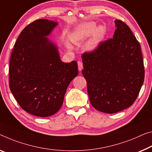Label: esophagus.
<instances>
[{
	"label": "esophagus",
	"mask_w": 152,
	"mask_h": 152,
	"mask_svg": "<svg viewBox=\"0 0 152 152\" xmlns=\"http://www.w3.org/2000/svg\"><path fill=\"white\" fill-rule=\"evenodd\" d=\"M77 64H78V69L79 71H81V70L83 69V63L81 62V61H79L77 62Z\"/></svg>",
	"instance_id": "34e87169"
}]
</instances>
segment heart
I'll return each mask as SVG.
<instances>
[{
    "label": "heart",
    "mask_w": 152,
    "mask_h": 152,
    "mask_svg": "<svg viewBox=\"0 0 152 152\" xmlns=\"http://www.w3.org/2000/svg\"><path fill=\"white\" fill-rule=\"evenodd\" d=\"M105 33V28L102 26L96 28L94 22H87L79 26L71 35L74 41L81 42L90 36L91 38L86 44V48L88 50H93L97 48Z\"/></svg>",
    "instance_id": "heart-1"
}]
</instances>
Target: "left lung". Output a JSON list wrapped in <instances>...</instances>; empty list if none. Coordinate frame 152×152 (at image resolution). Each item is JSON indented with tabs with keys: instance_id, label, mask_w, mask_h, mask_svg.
<instances>
[{
	"instance_id": "left-lung-1",
	"label": "left lung",
	"mask_w": 152,
	"mask_h": 152,
	"mask_svg": "<svg viewBox=\"0 0 152 152\" xmlns=\"http://www.w3.org/2000/svg\"><path fill=\"white\" fill-rule=\"evenodd\" d=\"M113 38L81 56L82 74L90 103L98 111L115 113L134 103L143 86L145 69L141 45L128 26L114 21Z\"/></svg>"
}]
</instances>
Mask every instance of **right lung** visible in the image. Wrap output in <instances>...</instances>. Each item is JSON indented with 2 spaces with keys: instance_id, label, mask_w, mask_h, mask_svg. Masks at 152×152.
<instances>
[{
  "instance_id": "1",
  "label": "right lung",
  "mask_w": 152,
  "mask_h": 152,
  "mask_svg": "<svg viewBox=\"0 0 152 152\" xmlns=\"http://www.w3.org/2000/svg\"><path fill=\"white\" fill-rule=\"evenodd\" d=\"M58 23L37 20L24 28L14 45L9 62V88L28 113L53 115L61 108L67 88L77 76L76 61H61L57 46L48 37Z\"/></svg>"
}]
</instances>
